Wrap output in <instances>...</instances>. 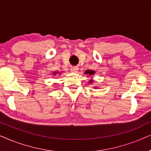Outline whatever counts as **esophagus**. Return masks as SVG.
<instances>
[{"label": "esophagus", "instance_id": "34e87169", "mask_svg": "<svg viewBox=\"0 0 151 151\" xmlns=\"http://www.w3.org/2000/svg\"><path fill=\"white\" fill-rule=\"evenodd\" d=\"M70 70H71L72 72H77L78 70H79V68L77 67H72L70 68Z\"/></svg>", "mask_w": 151, "mask_h": 151}]
</instances>
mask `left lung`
Here are the masks:
<instances>
[{"mask_svg": "<svg viewBox=\"0 0 151 151\" xmlns=\"http://www.w3.org/2000/svg\"><path fill=\"white\" fill-rule=\"evenodd\" d=\"M94 73H95V72L93 71V70H86V71L85 72V74H89L90 76H92L93 75V74H94ZM92 81H93V80H90L89 81V83H92ZM96 87H94V88H96Z\"/></svg>", "mask_w": 151, "mask_h": 151, "instance_id": "left-lung-1", "label": "left lung"}]
</instances>
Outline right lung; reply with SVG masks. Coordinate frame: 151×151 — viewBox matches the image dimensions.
Instances as JSON below:
<instances>
[{"label": "right lung", "mask_w": 151, "mask_h": 151, "mask_svg": "<svg viewBox=\"0 0 151 151\" xmlns=\"http://www.w3.org/2000/svg\"><path fill=\"white\" fill-rule=\"evenodd\" d=\"M57 73H58V72H54V74H55H55H57Z\"/></svg>", "instance_id": "add662e5"}]
</instances>
